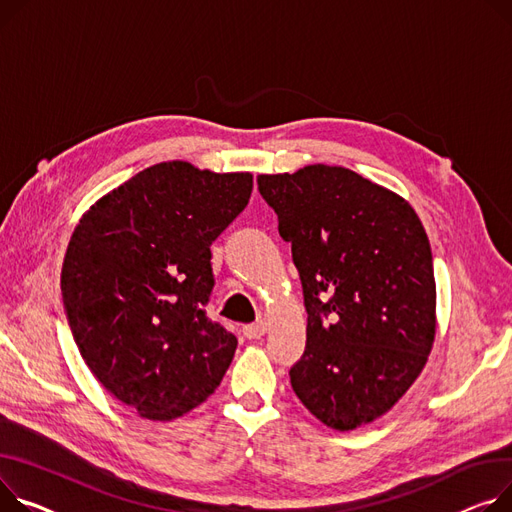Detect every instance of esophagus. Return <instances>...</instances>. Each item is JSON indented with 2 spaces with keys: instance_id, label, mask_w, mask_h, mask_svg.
I'll list each match as a JSON object with an SVG mask.
<instances>
[{
  "instance_id": "34e87169",
  "label": "esophagus",
  "mask_w": 512,
  "mask_h": 512,
  "mask_svg": "<svg viewBox=\"0 0 512 512\" xmlns=\"http://www.w3.org/2000/svg\"><path fill=\"white\" fill-rule=\"evenodd\" d=\"M265 331H267V323H265V321H255V323H249V325L243 327V333H245V337H249V339L261 337V335H265Z\"/></svg>"
}]
</instances>
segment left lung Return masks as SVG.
Masks as SVG:
<instances>
[{"label":"left lung","instance_id":"1","mask_svg":"<svg viewBox=\"0 0 512 512\" xmlns=\"http://www.w3.org/2000/svg\"><path fill=\"white\" fill-rule=\"evenodd\" d=\"M259 193L292 245L306 306L296 397L333 430L387 414L414 385L436 335L426 230L401 195L344 166L259 175Z\"/></svg>","mask_w":512,"mask_h":512}]
</instances>
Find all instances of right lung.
I'll list each match as a JSON object with an SVG mask.
<instances>
[{
    "instance_id": "right-lung-1",
    "label": "right lung",
    "mask_w": 512,
    "mask_h": 512,
    "mask_svg": "<svg viewBox=\"0 0 512 512\" xmlns=\"http://www.w3.org/2000/svg\"><path fill=\"white\" fill-rule=\"evenodd\" d=\"M251 173L154 164L82 216L61 269L76 346L94 377L142 418L170 422L206 401L236 337L206 317L212 243L249 203Z\"/></svg>"
}]
</instances>
